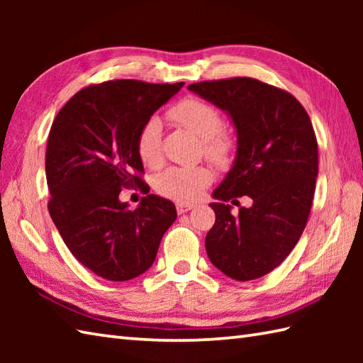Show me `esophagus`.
Returning a JSON list of instances; mask_svg holds the SVG:
<instances>
[{"instance_id": "esophagus-1", "label": "esophagus", "mask_w": 363, "mask_h": 363, "mask_svg": "<svg viewBox=\"0 0 363 363\" xmlns=\"http://www.w3.org/2000/svg\"><path fill=\"white\" fill-rule=\"evenodd\" d=\"M194 204H182V203H179V204H176V211H177V213L179 215H182V213H187L189 211H191L194 209Z\"/></svg>"}]
</instances>
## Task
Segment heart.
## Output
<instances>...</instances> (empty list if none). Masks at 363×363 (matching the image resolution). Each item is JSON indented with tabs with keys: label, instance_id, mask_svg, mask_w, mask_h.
Listing matches in <instances>:
<instances>
[{
	"label": "heart",
	"instance_id": "heart-1",
	"mask_svg": "<svg viewBox=\"0 0 363 363\" xmlns=\"http://www.w3.org/2000/svg\"><path fill=\"white\" fill-rule=\"evenodd\" d=\"M169 120L196 134L203 142V151L215 164H226L233 156L234 138L223 130L221 113L201 99L187 98L168 111ZM138 157L148 167H157L162 160V123L157 117L146 120L135 137ZM213 181L209 167H169L156 179L160 195L179 203H194L203 196Z\"/></svg>",
	"mask_w": 363,
	"mask_h": 363
}]
</instances>
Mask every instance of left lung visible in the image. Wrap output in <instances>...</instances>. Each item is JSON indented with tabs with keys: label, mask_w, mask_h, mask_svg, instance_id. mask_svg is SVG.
<instances>
[{
	"label": "left lung",
	"mask_w": 363,
	"mask_h": 363,
	"mask_svg": "<svg viewBox=\"0 0 363 363\" xmlns=\"http://www.w3.org/2000/svg\"><path fill=\"white\" fill-rule=\"evenodd\" d=\"M226 111L237 129V156L215 189V225L206 235L212 264L235 281L268 274L295 248L309 218L318 176V143L309 115L285 90L252 78L190 84ZM243 194L253 206L230 213Z\"/></svg>",
	"instance_id": "1"
}]
</instances>
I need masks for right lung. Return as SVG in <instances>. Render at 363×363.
Listing matches in <instances>:
<instances>
[{"mask_svg": "<svg viewBox=\"0 0 363 363\" xmlns=\"http://www.w3.org/2000/svg\"><path fill=\"white\" fill-rule=\"evenodd\" d=\"M182 86L134 79L94 84L52 121L45 160L50 215L73 256L107 281L145 273L176 220L172 201L148 195L135 137ZM134 186L147 196L130 211L118 195Z\"/></svg>", "mask_w": 363, "mask_h": 363, "instance_id": "obj_1", "label": "right lung"}]
</instances>
